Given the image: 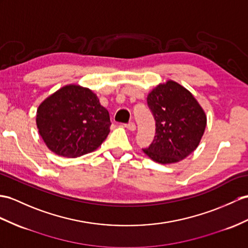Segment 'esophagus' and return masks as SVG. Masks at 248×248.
I'll list each match as a JSON object with an SVG mask.
<instances>
[{
    "label": "esophagus",
    "instance_id": "34e87169",
    "mask_svg": "<svg viewBox=\"0 0 248 248\" xmlns=\"http://www.w3.org/2000/svg\"><path fill=\"white\" fill-rule=\"evenodd\" d=\"M125 127L129 129V130H131V131H135L136 130V124H135V122H129L128 124L125 125Z\"/></svg>",
    "mask_w": 248,
    "mask_h": 248
}]
</instances>
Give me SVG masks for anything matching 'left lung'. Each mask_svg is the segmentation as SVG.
Segmentation results:
<instances>
[{"label":"left lung","mask_w":248,"mask_h":248,"mask_svg":"<svg viewBox=\"0 0 248 248\" xmlns=\"http://www.w3.org/2000/svg\"><path fill=\"white\" fill-rule=\"evenodd\" d=\"M147 104L155 121V136L143 152L162 164L179 162L194 152L206 127V116L195 96L167 81L148 94Z\"/></svg>","instance_id":"left-lung-1"}]
</instances>
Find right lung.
I'll return each mask as SVG.
<instances>
[{"mask_svg":"<svg viewBox=\"0 0 248 248\" xmlns=\"http://www.w3.org/2000/svg\"><path fill=\"white\" fill-rule=\"evenodd\" d=\"M109 112L92 90L67 85L42 102L37 112L39 134L51 152L76 158L93 152L107 138Z\"/></svg>","mask_w":248,"mask_h":248,"instance_id":"right-lung-1","label":"right lung"}]
</instances>
